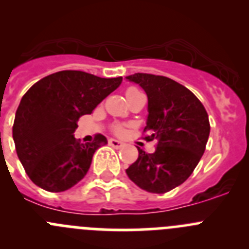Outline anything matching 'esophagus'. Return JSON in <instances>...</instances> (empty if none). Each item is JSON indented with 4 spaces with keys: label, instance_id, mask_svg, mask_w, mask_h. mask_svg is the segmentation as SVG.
<instances>
[{
    "label": "esophagus",
    "instance_id": "1",
    "mask_svg": "<svg viewBox=\"0 0 249 249\" xmlns=\"http://www.w3.org/2000/svg\"><path fill=\"white\" fill-rule=\"evenodd\" d=\"M108 142H109V145L113 146L114 148H120V147H123V145H124V143L120 142V141H118V140H115V139H109Z\"/></svg>",
    "mask_w": 249,
    "mask_h": 249
}]
</instances>
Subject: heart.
I'll return each mask as SVG.
<instances>
[{
    "label": "heart",
    "instance_id": "1",
    "mask_svg": "<svg viewBox=\"0 0 249 249\" xmlns=\"http://www.w3.org/2000/svg\"><path fill=\"white\" fill-rule=\"evenodd\" d=\"M138 90H139L138 88H135V87H129L126 89V93H125V94H126V97H127L129 94H131V93H134V92H138ZM111 130H113V132L115 134V135H123V134L125 132V129L122 126V125H114V126L111 127Z\"/></svg>",
    "mask_w": 249,
    "mask_h": 249
}]
</instances>
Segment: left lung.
Masks as SVG:
<instances>
[{"label": "left lung", "instance_id": "1", "mask_svg": "<svg viewBox=\"0 0 249 249\" xmlns=\"http://www.w3.org/2000/svg\"><path fill=\"white\" fill-rule=\"evenodd\" d=\"M127 80L139 83L147 94L146 141L157 140L156 150L139 148V157L126 169L141 189L163 194L184 183L198 166L210 134L208 113L195 94L164 76L135 73Z\"/></svg>", "mask_w": 249, "mask_h": 249}]
</instances>
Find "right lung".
Segmentation results:
<instances>
[{"label":"right lung","instance_id":"add662e5","mask_svg":"<svg viewBox=\"0 0 249 249\" xmlns=\"http://www.w3.org/2000/svg\"><path fill=\"white\" fill-rule=\"evenodd\" d=\"M122 81L65 70L41 78L27 90L16 111L13 140L34 184L59 193L85 177L93 153L106 145L107 139L97 134L92 142L81 143L72 134L78 119L92 113Z\"/></svg>","mask_w":249,"mask_h":249}]
</instances>
